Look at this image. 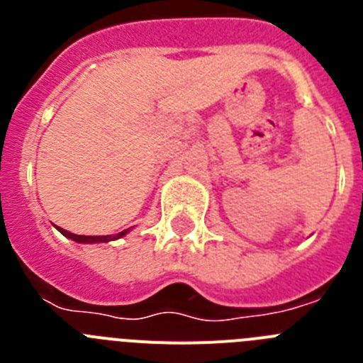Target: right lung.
I'll return each instance as SVG.
<instances>
[{
	"instance_id": "1",
	"label": "right lung",
	"mask_w": 363,
	"mask_h": 363,
	"mask_svg": "<svg viewBox=\"0 0 363 363\" xmlns=\"http://www.w3.org/2000/svg\"><path fill=\"white\" fill-rule=\"evenodd\" d=\"M57 229H60V233H62L63 236H67V238L74 240V242H78V243H104V242L107 243V242H112V240L121 238V236H125V234L130 230V229H125L118 234H108V236H82V234L69 233V230L62 229V227H57Z\"/></svg>"
}]
</instances>
